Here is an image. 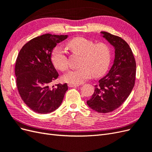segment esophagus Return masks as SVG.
Listing matches in <instances>:
<instances>
[{"label": "esophagus", "instance_id": "obj_1", "mask_svg": "<svg viewBox=\"0 0 152 152\" xmlns=\"http://www.w3.org/2000/svg\"><path fill=\"white\" fill-rule=\"evenodd\" d=\"M68 86L69 87H76L79 86V84H68Z\"/></svg>", "mask_w": 152, "mask_h": 152}]
</instances>
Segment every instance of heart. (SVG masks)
I'll return each instance as SVG.
<instances>
[{"label":"heart","mask_w":152,"mask_h":152,"mask_svg":"<svg viewBox=\"0 0 152 152\" xmlns=\"http://www.w3.org/2000/svg\"><path fill=\"white\" fill-rule=\"evenodd\" d=\"M68 47L73 52L82 55L80 68L71 70L63 76V80L69 84H80L91 77H97L108 70L111 60V51L108 45L103 42L94 44L93 41L82 37L70 40ZM51 60L58 70L68 68V57L63 49L58 47L53 52Z\"/></svg>","instance_id":"1"}]
</instances>
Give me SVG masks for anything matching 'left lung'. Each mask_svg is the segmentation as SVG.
<instances>
[{
  "label": "left lung",
  "instance_id": "1",
  "mask_svg": "<svg viewBox=\"0 0 152 152\" xmlns=\"http://www.w3.org/2000/svg\"><path fill=\"white\" fill-rule=\"evenodd\" d=\"M100 35L113 47L115 58L108 73L99 80L87 104L94 111L105 113L118 108L129 96L135 83L136 65L125 40L106 31H101Z\"/></svg>",
  "mask_w": 152,
  "mask_h": 152
}]
</instances>
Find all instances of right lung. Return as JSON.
<instances>
[{
  "label": "right lung",
  "instance_id": "obj_1",
  "mask_svg": "<svg viewBox=\"0 0 152 152\" xmlns=\"http://www.w3.org/2000/svg\"><path fill=\"white\" fill-rule=\"evenodd\" d=\"M68 35L44 34L30 40L18 54L15 65L16 85L21 99L35 112L47 114L61 105L67 84L51 83L59 76L51 61L58 43Z\"/></svg>",
  "mask_w": 152,
  "mask_h": 152
}]
</instances>
